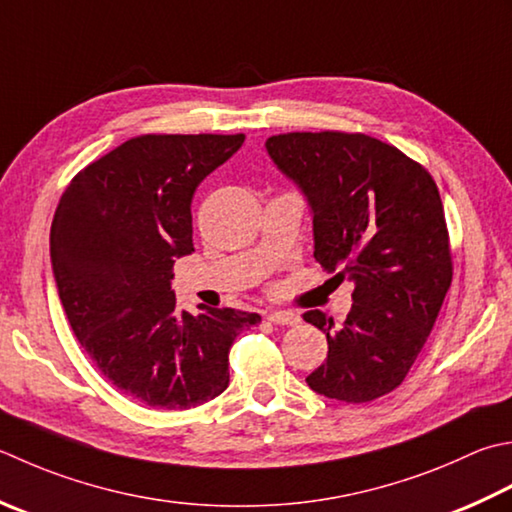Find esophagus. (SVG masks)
I'll use <instances>...</instances> for the list:
<instances>
[{"instance_id": "1", "label": "esophagus", "mask_w": 512, "mask_h": 512, "mask_svg": "<svg viewBox=\"0 0 512 512\" xmlns=\"http://www.w3.org/2000/svg\"><path fill=\"white\" fill-rule=\"evenodd\" d=\"M266 319L270 324H279V326H295L299 322V317L295 313H290V310H270Z\"/></svg>"}]
</instances>
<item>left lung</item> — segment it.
<instances>
[{
	"label": "left lung",
	"instance_id": "1",
	"mask_svg": "<svg viewBox=\"0 0 512 512\" xmlns=\"http://www.w3.org/2000/svg\"><path fill=\"white\" fill-rule=\"evenodd\" d=\"M266 150L306 197L315 259L355 284L342 326L322 310L304 313L328 339L306 384L337 402H373L404 382L453 279L437 184L402 150L362 133L273 135Z\"/></svg>",
	"mask_w": 512,
	"mask_h": 512
}]
</instances>
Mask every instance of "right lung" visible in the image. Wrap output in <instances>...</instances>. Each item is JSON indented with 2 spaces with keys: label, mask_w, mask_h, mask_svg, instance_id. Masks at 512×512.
Returning a JSON list of instances; mask_svg holds the SVG:
<instances>
[{
  "label": "right lung",
  "mask_w": 512,
  "mask_h": 512,
  "mask_svg": "<svg viewBox=\"0 0 512 512\" xmlns=\"http://www.w3.org/2000/svg\"><path fill=\"white\" fill-rule=\"evenodd\" d=\"M244 135H142L88 164L50 226L59 299L79 344L117 390L186 410L222 395L228 353L257 313L177 308L175 259L193 253L190 202Z\"/></svg>",
  "instance_id": "obj_1"
}]
</instances>
